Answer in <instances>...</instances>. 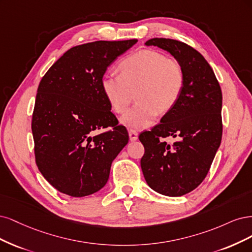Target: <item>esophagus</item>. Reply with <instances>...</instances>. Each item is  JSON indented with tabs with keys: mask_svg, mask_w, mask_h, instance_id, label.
<instances>
[{
	"mask_svg": "<svg viewBox=\"0 0 252 252\" xmlns=\"http://www.w3.org/2000/svg\"><path fill=\"white\" fill-rule=\"evenodd\" d=\"M128 136H129V140L131 141H136L138 139V133L134 131V129H129Z\"/></svg>",
	"mask_w": 252,
	"mask_h": 252,
	"instance_id": "34e87169",
	"label": "esophagus"
}]
</instances>
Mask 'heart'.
<instances>
[{"instance_id": "1", "label": "heart", "mask_w": 252, "mask_h": 252, "mask_svg": "<svg viewBox=\"0 0 252 252\" xmlns=\"http://www.w3.org/2000/svg\"><path fill=\"white\" fill-rule=\"evenodd\" d=\"M120 74L109 72L101 78V90L111 109L118 114L126 111L134 98L138 101L121 117L132 128L151 126L160 113L172 110L182 94L185 74L175 59L154 50H140L118 64Z\"/></svg>"}]
</instances>
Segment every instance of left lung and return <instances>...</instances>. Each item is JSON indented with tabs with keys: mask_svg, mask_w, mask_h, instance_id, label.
I'll list each match as a JSON object with an SVG mask.
<instances>
[{
	"mask_svg": "<svg viewBox=\"0 0 252 252\" xmlns=\"http://www.w3.org/2000/svg\"><path fill=\"white\" fill-rule=\"evenodd\" d=\"M182 64L185 83L175 107L160 124L139 135L144 147L140 164L150 188L168 197H180L205 179L222 139V91L203 55L188 44L170 38H151ZM178 138L173 145L163 137Z\"/></svg>",
	"mask_w": 252,
	"mask_h": 252,
	"instance_id": "obj_1",
	"label": "left lung"
}]
</instances>
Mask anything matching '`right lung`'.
Segmentation results:
<instances>
[{
	"label": "right lung",
	"mask_w": 252,
	"mask_h": 252,
	"mask_svg": "<svg viewBox=\"0 0 252 252\" xmlns=\"http://www.w3.org/2000/svg\"><path fill=\"white\" fill-rule=\"evenodd\" d=\"M138 42L97 40L69 49L37 88L31 129L36 165L54 189L85 197L108 182L113 160L128 141L101 90L108 67ZM107 132L96 134L101 128Z\"/></svg>",
	"instance_id": "right-lung-1"
}]
</instances>
